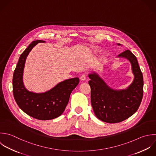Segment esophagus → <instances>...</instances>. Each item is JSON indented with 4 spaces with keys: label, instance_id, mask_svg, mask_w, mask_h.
I'll use <instances>...</instances> for the list:
<instances>
[{
    "label": "esophagus",
    "instance_id": "1",
    "mask_svg": "<svg viewBox=\"0 0 156 156\" xmlns=\"http://www.w3.org/2000/svg\"><path fill=\"white\" fill-rule=\"evenodd\" d=\"M86 75L85 74L82 75L81 76V77H80V79H81V81H84V80H86Z\"/></svg>",
    "mask_w": 156,
    "mask_h": 156
}]
</instances>
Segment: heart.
Here are the masks:
<instances>
[{
  "mask_svg": "<svg viewBox=\"0 0 156 156\" xmlns=\"http://www.w3.org/2000/svg\"><path fill=\"white\" fill-rule=\"evenodd\" d=\"M94 50H95V51L98 50V48H94Z\"/></svg>",
  "mask_w": 156,
  "mask_h": 156,
  "instance_id": "1",
  "label": "heart"
}]
</instances>
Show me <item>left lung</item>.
Segmentation results:
<instances>
[{"instance_id": "8db88e82", "label": "left lung", "mask_w": 156, "mask_h": 156, "mask_svg": "<svg viewBox=\"0 0 156 156\" xmlns=\"http://www.w3.org/2000/svg\"><path fill=\"white\" fill-rule=\"evenodd\" d=\"M119 56L126 58L132 65L134 80L127 89L114 90L95 73L89 75L94 113L98 119L109 123H120L133 115L139 109L144 95L143 75L136 56L126 50Z\"/></svg>"}]
</instances>
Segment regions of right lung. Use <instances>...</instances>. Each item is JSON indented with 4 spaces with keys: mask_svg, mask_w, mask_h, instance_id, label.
I'll list each match as a JSON object with an SVG mask.
<instances>
[{
    "mask_svg": "<svg viewBox=\"0 0 156 156\" xmlns=\"http://www.w3.org/2000/svg\"><path fill=\"white\" fill-rule=\"evenodd\" d=\"M31 43L20 55L12 77V93L18 106L29 116L39 120H51L60 116L68 104L72 90L79 83L78 78L66 80L53 89L42 94L28 91L22 82L23 70L26 58L31 50L39 42Z\"/></svg>",
    "mask_w": 156,
    "mask_h": 156,
    "instance_id": "obj_1",
    "label": "right lung"
}]
</instances>
